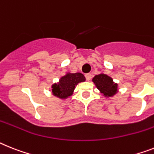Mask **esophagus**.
<instances>
[{"label":"esophagus","instance_id":"1","mask_svg":"<svg viewBox=\"0 0 154 154\" xmlns=\"http://www.w3.org/2000/svg\"><path fill=\"white\" fill-rule=\"evenodd\" d=\"M85 77H86V80L89 81L91 78V73H86V74H85Z\"/></svg>","mask_w":154,"mask_h":154}]
</instances>
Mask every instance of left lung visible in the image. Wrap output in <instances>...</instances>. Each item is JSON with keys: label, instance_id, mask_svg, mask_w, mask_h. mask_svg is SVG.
<instances>
[{"label": "left lung", "instance_id": "obj_1", "mask_svg": "<svg viewBox=\"0 0 154 154\" xmlns=\"http://www.w3.org/2000/svg\"><path fill=\"white\" fill-rule=\"evenodd\" d=\"M92 81L103 96L106 98L114 96L118 92V85L115 83L112 77L105 73L95 75L92 78Z\"/></svg>", "mask_w": 154, "mask_h": 154}]
</instances>
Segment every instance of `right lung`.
I'll list each match as a JSON object with an SVG mask.
<instances>
[{"instance_id": "1", "label": "right lung", "mask_w": 154, "mask_h": 154, "mask_svg": "<svg viewBox=\"0 0 154 154\" xmlns=\"http://www.w3.org/2000/svg\"><path fill=\"white\" fill-rule=\"evenodd\" d=\"M85 77L81 73H66L60 77L59 82L51 85V92L54 96L60 99H66L73 95L77 85L85 82Z\"/></svg>"}]
</instances>
